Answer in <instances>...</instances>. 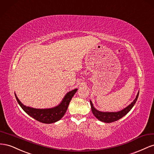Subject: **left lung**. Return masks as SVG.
I'll list each match as a JSON object with an SVG mask.
<instances>
[{
    "mask_svg": "<svg viewBox=\"0 0 154 154\" xmlns=\"http://www.w3.org/2000/svg\"><path fill=\"white\" fill-rule=\"evenodd\" d=\"M139 93L136 96L135 99L134 100V101L131 103L130 105H128L126 108H124L123 109H122L121 111L119 112H100L97 109H96L94 107V105L92 104L91 101L90 100V104H91V112L93 113L94 115L95 116V117L99 119V121L104 122H107V123H109V122H112L114 121H116L119 119H120L122 117H124L125 115H126L128 113L130 109L133 108L134 106V104H135L136 101H137L138 96H139Z\"/></svg>",
    "mask_w": 154,
    "mask_h": 154,
    "instance_id": "1",
    "label": "left lung"
}]
</instances>
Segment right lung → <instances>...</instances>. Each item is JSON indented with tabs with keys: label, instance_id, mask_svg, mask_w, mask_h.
I'll list each match as a JSON object with an SVG mask.
<instances>
[{
	"label": "right lung",
	"instance_id": "add662e5",
	"mask_svg": "<svg viewBox=\"0 0 154 154\" xmlns=\"http://www.w3.org/2000/svg\"><path fill=\"white\" fill-rule=\"evenodd\" d=\"M77 91V89H74L68 92L58 106L47 109H37L26 106L20 101L15 94V95L20 107L29 116L42 123L51 124L59 121L64 116L67 110L69 102L71 101L73 96Z\"/></svg>",
	"mask_w": 154,
	"mask_h": 154
}]
</instances>
